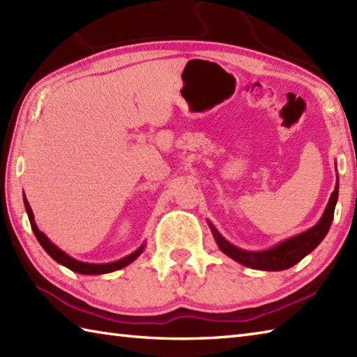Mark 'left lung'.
Listing matches in <instances>:
<instances>
[{"label":"left lung","instance_id":"obj_1","mask_svg":"<svg viewBox=\"0 0 357 357\" xmlns=\"http://www.w3.org/2000/svg\"><path fill=\"white\" fill-rule=\"evenodd\" d=\"M337 195H339V183L336 181L335 192L331 193L327 208H325L319 222H317L314 227H312L310 230L301 234H296V236L280 242V244L275 245L273 248L264 250V252H247V250L234 247L225 238H222L211 224H210V229L213 231V236L218 242L219 248H221V252L225 253L227 256H230L231 259H234L236 262L245 265V267L265 270V271L287 270L293 267L294 264H298L301 259H304L308 253H312L313 250L321 244L322 239L325 238V234L328 233L330 225L333 222V216H335Z\"/></svg>","mask_w":357,"mask_h":357}]
</instances>
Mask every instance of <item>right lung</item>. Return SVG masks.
<instances>
[{
    "instance_id": "1",
    "label": "right lung",
    "mask_w": 357,
    "mask_h": 357,
    "mask_svg": "<svg viewBox=\"0 0 357 357\" xmlns=\"http://www.w3.org/2000/svg\"><path fill=\"white\" fill-rule=\"evenodd\" d=\"M24 207H26L29 221H30V225H32V230L35 233V236H36L38 242H40V244H41V247L45 250V252H47V255L52 257V259H55L58 264L64 265V267L70 268L72 271L81 273V275H104V273H110V271L119 270V268L126 267V265L132 264L136 259V257H138L142 253V250H144V244H142L132 255H128V256L123 257V259H119V261L109 262V264H89V262L77 261V259H73V257H70L69 255H66L63 250H59L55 244H52V242L49 241V238L45 236V234L40 229H38L36 224H35V218H33V213H32V208H30L29 202L26 199V196H24Z\"/></svg>"
}]
</instances>
